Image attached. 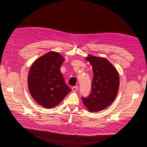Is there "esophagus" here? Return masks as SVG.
<instances>
[{"mask_svg":"<svg viewBox=\"0 0 147 147\" xmlns=\"http://www.w3.org/2000/svg\"><path fill=\"white\" fill-rule=\"evenodd\" d=\"M78 90V86H73L72 88V91L73 92H76Z\"/></svg>","mask_w":147,"mask_h":147,"instance_id":"esophagus-1","label":"esophagus"}]
</instances>
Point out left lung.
Wrapping results in <instances>:
<instances>
[{
    "mask_svg": "<svg viewBox=\"0 0 147 147\" xmlns=\"http://www.w3.org/2000/svg\"><path fill=\"white\" fill-rule=\"evenodd\" d=\"M86 59L92 65L94 78L90 94L86 98H82L89 111L96 112L109 107L116 98L119 76L117 69L105 58L89 55Z\"/></svg>",
    "mask_w": 147,
    "mask_h": 147,
    "instance_id": "1",
    "label": "left lung"
}]
</instances>
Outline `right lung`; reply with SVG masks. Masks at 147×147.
I'll use <instances>...</instances> for the list:
<instances>
[{
  "label": "right lung",
  "mask_w": 147,
  "mask_h": 147,
  "mask_svg": "<svg viewBox=\"0 0 147 147\" xmlns=\"http://www.w3.org/2000/svg\"><path fill=\"white\" fill-rule=\"evenodd\" d=\"M64 58L56 52H49L33 64L28 76L31 95L38 104L51 109L59 104L71 91L60 71Z\"/></svg>",
  "instance_id": "right-lung-1"
}]
</instances>
